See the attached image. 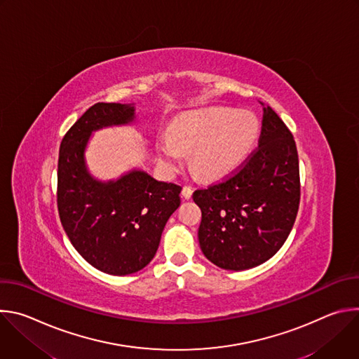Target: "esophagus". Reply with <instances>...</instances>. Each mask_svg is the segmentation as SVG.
Listing matches in <instances>:
<instances>
[{
	"label": "esophagus",
	"instance_id": "1",
	"mask_svg": "<svg viewBox=\"0 0 359 359\" xmlns=\"http://www.w3.org/2000/svg\"><path fill=\"white\" fill-rule=\"evenodd\" d=\"M191 193H193V190H191L190 186H184L183 190H182V196H183L186 200H189V198L191 197Z\"/></svg>",
	"mask_w": 359,
	"mask_h": 359
}]
</instances>
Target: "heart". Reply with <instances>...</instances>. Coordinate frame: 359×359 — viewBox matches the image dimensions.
Listing matches in <instances>:
<instances>
[{
	"label": "heart",
	"instance_id": "obj_1",
	"mask_svg": "<svg viewBox=\"0 0 359 359\" xmlns=\"http://www.w3.org/2000/svg\"><path fill=\"white\" fill-rule=\"evenodd\" d=\"M259 129L257 118L247 111L236 114L215 108L196 112L177 122L173 136L166 133L161 137V161L176 172L186 161V150L194 149V169L206 177H219L248 155Z\"/></svg>",
	"mask_w": 359,
	"mask_h": 359
}]
</instances>
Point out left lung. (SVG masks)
I'll return each instance as SVG.
<instances>
[{"label":"left lung","mask_w":359,"mask_h":359,"mask_svg":"<svg viewBox=\"0 0 359 359\" xmlns=\"http://www.w3.org/2000/svg\"><path fill=\"white\" fill-rule=\"evenodd\" d=\"M263 105L259 146L230 175L193 193L201 210L198 243L220 269L260 266L287 240L299 206V166L292 133Z\"/></svg>","instance_id":"8db88e82"}]
</instances>
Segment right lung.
<instances>
[{
	"label": "right lung",
	"instance_id": "right-lung-1",
	"mask_svg": "<svg viewBox=\"0 0 359 359\" xmlns=\"http://www.w3.org/2000/svg\"><path fill=\"white\" fill-rule=\"evenodd\" d=\"M133 118L132 105L97 102L71 126L60 147L57 203L62 227L90 266L112 276L136 273L151 262L169 217L180 206V186L144 172L108 183L88 173L83 151L90 133Z\"/></svg>",
	"mask_w": 359,
	"mask_h": 359
}]
</instances>
